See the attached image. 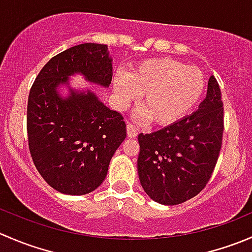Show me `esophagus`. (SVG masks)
Wrapping results in <instances>:
<instances>
[{"instance_id": "1", "label": "esophagus", "mask_w": 252, "mask_h": 252, "mask_svg": "<svg viewBox=\"0 0 252 252\" xmlns=\"http://www.w3.org/2000/svg\"><path fill=\"white\" fill-rule=\"evenodd\" d=\"M126 134H128V138L133 139V138H136L138 131H136L135 126H133L131 124H128V126H126Z\"/></svg>"}]
</instances>
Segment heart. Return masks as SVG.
Returning <instances> with one entry per match:
<instances>
[{
	"label": "heart",
	"mask_w": 252,
	"mask_h": 252,
	"mask_svg": "<svg viewBox=\"0 0 252 252\" xmlns=\"http://www.w3.org/2000/svg\"><path fill=\"white\" fill-rule=\"evenodd\" d=\"M205 74L197 67L173 58H150L134 65L128 74L113 79L119 105L128 106L142 98V108L152 123L174 124L189 113L204 95Z\"/></svg>",
	"instance_id": "obj_1"
}]
</instances>
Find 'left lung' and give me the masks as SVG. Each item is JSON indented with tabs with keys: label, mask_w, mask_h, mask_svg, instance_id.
Here are the masks:
<instances>
[{
	"label": "left lung",
	"mask_w": 252,
	"mask_h": 252,
	"mask_svg": "<svg viewBox=\"0 0 252 252\" xmlns=\"http://www.w3.org/2000/svg\"><path fill=\"white\" fill-rule=\"evenodd\" d=\"M223 130L222 95L211 75L199 110L154 133L139 134L138 173L145 192L162 205L196 196L213 173Z\"/></svg>",
	"instance_id": "1"
}]
</instances>
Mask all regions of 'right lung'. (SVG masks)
Instances as JSON below:
<instances>
[{
  "mask_svg": "<svg viewBox=\"0 0 252 252\" xmlns=\"http://www.w3.org/2000/svg\"><path fill=\"white\" fill-rule=\"evenodd\" d=\"M74 73L107 88L112 58L106 45L81 44L51 58L35 79L28 98L27 130L35 167L62 194L85 195L100 187L112 156L126 136V122L90 90L57 88Z\"/></svg>",
  "mask_w": 252,
  "mask_h": 252,
  "instance_id": "obj_1",
  "label": "right lung"
}]
</instances>
